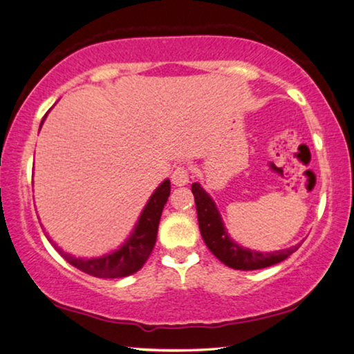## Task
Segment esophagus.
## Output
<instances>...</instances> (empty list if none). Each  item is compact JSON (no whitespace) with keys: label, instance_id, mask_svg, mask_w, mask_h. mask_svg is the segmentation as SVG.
I'll return each instance as SVG.
<instances>
[{"label":"esophagus","instance_id":"esophagus-1","mask_svg":"<svg viewBox=\"0 0 354 354\" xmlns=\"http://www.w3.org/2000/svg\"><path fill=\"white\" fill-rule=\"evenodd\" d=\"M189 179H191V170H189V167L184 165L176 167L171 175V181L173 184H176V186H184V184L189 183Z\"/></svg>","mask_w":354,"mask_h":354}]
</instances>
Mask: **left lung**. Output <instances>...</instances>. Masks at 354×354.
<instances>
[{
    "instance_id": "left-lung-1",
    "label": "left lung",
    "mask_w": 354,
    "mask_h": 354,
    "mask_svg": "<svg viewBox=\"0 0 354 354\" xmlns=\"http://www.w3.org/2000/svg\"><path fill=\"white\" fill-rule=\"evenodd\" d=\"M192 194L195 198V207H197V218L200 234L205 245L208 250L218 257V259L225 263L227 267L235 268V270H257V268L270 267L273 263H278L286 259L297 251V246L289 248V250H281L275 252H257L246 250L230 240L227 232L224 229L223 219L213 198L203 191L198 183L192 184Z\"/></svg>"
}]
</instances>
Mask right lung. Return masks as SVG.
Wrapping results in <instances>:
<instances>
[{
  "label": "right lung",
  "instance_id": "add662e5",
  "mask_svg": "<svg viewBox=\"0 0 354 354\" xmlns=\"http://www.w3.org/2000/svg\"><path fill=\"white\" fill-rule=\"evenodd\" d=\"M168 195H170V181L165 179V181L156 189V192L151 195L149 202L146 203L143 213H141L138 219V224H136L130 239L127 240L118 251L111 252V254L93 257V259H81V257H75L63 252L55 243L52 245L55 246V250L59 251L71 266H75L79 270L87 273V275L97 278L129 277L131 273L138 272L140 268L145 266L146 261L149 259L152 250H154L162 209L165 207Z\"/></svg>",
  "mask_w": 354,
  "mask_h": 354
}]
</instances>
